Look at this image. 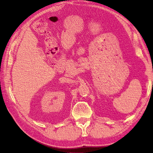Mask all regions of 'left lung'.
<instances>
[{
	"instance_id": "8db88e82",
	"label": "left lung",
	"mask_w": 153,
	"mask_h": 153,
	"mask_svg": "<svg viewBox=\"0 0 153 153\" xmlns=\"http://www.w3.org/2000/svg\"><path fill=\"white\" fill-rule=\"evenodd\" d=\"M152 84H153V83H152Z\"/></svg>"
}]
</instances>
